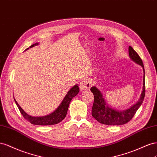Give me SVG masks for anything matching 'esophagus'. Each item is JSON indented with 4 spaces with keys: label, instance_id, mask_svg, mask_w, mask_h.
I'll list each match as a JSON object with an SVG mask.
<instances>
[{
    "label": "esophagus",
    "instance_id": "esophagus-1",
    "mask_svg": "<svg viewBox=\"0 0 157 157\" xmlns=\"http://www.w3.org/2000/svg\"><path fill=\"white\" fill-rule=\"evenodd\" d=\"M91 86H92V82H91V80L83 79V81L80 82L79 87H80V89H82V90H88V89L91 88Z\"/></svg>",
    "mask_w": 157,
    "mask_h": 157
}]
</instances>
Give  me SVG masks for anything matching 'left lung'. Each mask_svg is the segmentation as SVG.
<instances>
[{
  "instance_id": "left-lung-1",
  "label": "left lung",
  "mask_w": 157,
  "mask_h": 157,
  "mask_svg": "<svg viewBox=\"0 0 157 157\" xmlns=\"http://www.w3.org/2000/svg\"><path fill=\"white\" fill-rule=\"evenodd\" d=\"M128 48L129 56L130 59L137 64L141 66L143 69V72H144L143 91L140 98L139 101L137 102V103L133 105L131 108L122 111H118L111 109L109 105H107L101 91L96 87H92L90 90L93 93L94 102L92 107L91 114L94 118L101 124L109 125V126H120V125L128 123L132 119L144 99L145 94L144 66H143L141 59L135 50L131 46H129Z\"/></svg>"
}]
</instances>
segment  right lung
<instances>
[{
    "mask_svg": "<svg viewBox=\"0 0 157 157\" xmlns=\"http://www.w3.org/2000/svg\"><path fill=\"white\" fill-rule=\"evenodd\" d=\"M37 44H38V43L33 44L32 45H31L29 48L33 47L35 45H37ZM28 48H29L27 49ZM79 91V89L78 85H75L73 87H71V89L68 92V93L66 94V97L64 98L63 101H62L61 104L58 107V109L55 111H54L52 113L44 116H37V117H35V116H31L28 114L20 106L18 103L15 100V98L14 101L22 116L31 124L34 125H39V126H49V125L59 124L62 120L65 118L67 112H68L70 101L72 99L73 97L78 95Z\"/></svg>",
    "mask_w": 157,
    "mask_h": 157,
    "instance_id": "1",
    "label": "right lung"
}]
</instances>
